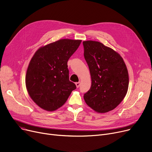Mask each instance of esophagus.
Masks as SVG:
<instances>
[{"label":"esophagus","mask_w":152,"mask_h":152,"mask_svg":"<svg viewBox=\"0 0 152 152\" xmlns=\"http://www.w3.org/2000/svg\"><path fill=\"white\" fill-rule=\"evenodd\" d=\"M80 82H78V83H76V87L78 88V87H79V86H80Z\"/></svg>","instance_id":"1"}]
</instances>
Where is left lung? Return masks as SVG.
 I'll list each match as a JSON object with an SVG mask.
<instances>
[{
    "label": "left lung",
    "instance_id": "left-lung-1",
    "mask_svg": "<svg viewBox=\"0 0 152 152\" xmlns=\"http://www.w3.org/2000/svg\"><path fill=\"white\" fill-rule=\"evenodd\" d=\"M84 56L92 85L84 95L86 104L99 113L115 109L125 98L129 76L124 59L113 49L95 41L83 42Z\"/></svg>",
    "mask_w": 152,
    "mask_h": 152
}]
</instances>
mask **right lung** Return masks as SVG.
<instances>
[{
  "instance_id": "1",
  "label": "right lung",
  "mask_w": 152,
  "mask_h": 152,
  "mask_svg": "<svg viewBox=\"0 0 152 152\" xmlns=\"http://www.w3.org/2000/svg\"><path fill=\"white\" fill-rule=\"evenodd\" d=\"M81 40L62 39L40 48L28 65L27 92L41 108L54 111L63 106L76 85L69 80L67 62Z\"/></svg>"
}]
</instances>
